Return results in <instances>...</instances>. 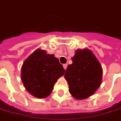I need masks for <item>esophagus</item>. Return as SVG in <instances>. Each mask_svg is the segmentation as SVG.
Returning a JSON list of instances; mask_svg holds the SVG:
<instances>
[{
    "label": "esophagus",
    "mask_w": 121,
    "mask_h": 121,
    "mask_svg": "<svg viewBox=\"0 0 121 121\" xmlns=\"http://www.w3.org/2000/svg\"><path fill=\"white\" fill-rule=\"evenodd\" d=\"M67 66H68V65H67V64H65V65H63V67H64L65 70H66V68H67Z\"/></svg>",
    "instance_id": "esophagus-1"
}]
</instances>
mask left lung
I'll return each mask as SVG.
<instances>
[{"instance_id":"left-lung-1","label":"left lung","mask_w":121,"mask_h":121,"mask_svg":"<svg viewBox=\"0 0 121 121\" xmlns=\"http://www.w3.org/2000/svg\"><path fill=\"white\" fill-rule=\"evenodd\" d=\"M72 60V64L68 66L65 74L69 92L75 99H84L92 95L100 86L102 67L88 49L76 50Z\"/></svg>"}]
</instances>
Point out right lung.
Returning a JSON list of instances; mask_svg holds the SVG:
<instances>
[{"instance_id": "obj_1", "label": "right lung", "mask_w": 121, "mask_h": 121, "mask_svg": "<svg viewBox=\"0 0 121 121\" xmlns=\"http://www.w3.org/2000/svg\"><path fill=\"white\" fill-rule=\"evenodd\" d=\"M65 70L59 59L44 50L37 49L24 60L21 79L26 90L37 98H45Z\"/></svg>"}]
</instances>
